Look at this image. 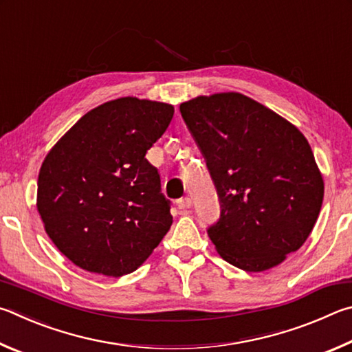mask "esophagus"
<instances>
[{
  "mask_svg": "<svg viewBox=\"0 0 352 352\" xmlns=\"http://www.w3.org/2000/svg\"><path fill=\"white\" fill-rule=\"evenodd\" d=\"M177 207H179L181 210H184V212L188 210V208L192 207V199H190V198H184V199H181V201H179V204H177Z\"/></svg>",
  "mask_w": 352,
  "mask_h": 352,
  "instance_id": "esophagus-1",
  "label": "esophagus"
}]
</instances>
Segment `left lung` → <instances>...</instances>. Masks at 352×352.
Wrapping results in <instances>:
<instances>
[{"label": "left lung", "mask_w": 352, "mask_h": 352, "mask_svg": "<svg viewBox=\"0 0 352 352\" xmlns=\"http://www.w3.org/2000/svg\"><path fill=\"white\" fill-rule=\"evenodd\" d=\"M181 114L219 196V219L207 229L218 254L245 272L278 266L305 244L323 202L306 138L239 92L199 96Z\"/></svg>", "instance_id": "left-lung-1"}]
</instances>
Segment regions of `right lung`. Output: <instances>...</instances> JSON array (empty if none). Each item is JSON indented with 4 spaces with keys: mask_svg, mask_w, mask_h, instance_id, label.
Masks as SVG:
<instances>
[{
    "mask_svg": "<svg viewBox=\"0 0 352 352\" xmlns=\"http://www.w3.org/2000/svg\"><path fill=\"white\" fill-rule=\"evenodd\" d=\"M168 103L122 97L86 113L43 162L36 208L66 258L88 272H134L170 230V201L145 154L168 128Z\"/></svg>",
    "mask_w": 352,
    "mask_h": 352,
    "instance_id": "add662e5",
    "label": "right lung"
}]
</instances>
